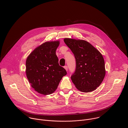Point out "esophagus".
<instances>
[{
    "label": "esophagus",
    "mask_w": 128,
    "mask_h": 128,
    "mask_svg": "<svg viewBox=\"0 0 128 128\" xmlns=\"http://www.w3.org/2000/svg\"><path fill=\"white\" fill-rule=\"evenodd\" d=\"M64 68H65V69L66 71L68 70V67H67V66H65L64 67Z\"/></svg>",
    "instance_id": "34e87169"
}]
</instances>
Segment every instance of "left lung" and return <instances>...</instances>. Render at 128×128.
Listing matches in <instances>:
<instances>
[{"mask_svg": "<svg viewBox=\"0 0 128 128\" xmlns=\"http://www.w3.org/2000/svg\"><path fill=\"white\" fill-rule=\"evenodd\" d=\"M64 42L74 53L76 60V71L71 77L72 82L82 92L95 90L106 74L102 54L86 40L65 38Z\"/></svg>", "mask_w": 128, "mask_h": 128, "instance_id": "8db88e82", "label": "left lung"}]
</instances>
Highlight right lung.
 <instances>
[{"mask_svg": "<svg viewBox=\"0 0 128 128\" xmlns=\"http://www.w3.org/2000/svg\"><path fill=\"white\" fill-rule=\"evenodd\" d=\"M59 40L46 42L36 47L27 57L26 74L32 88L38 93L48 95L56 90L66 70L59 64L56 51Z\"/></svg>", "mask_w": 128, "mask_h": 128, "instance_id": "obj_1", "label": "right lung"}]
</instances>
